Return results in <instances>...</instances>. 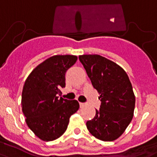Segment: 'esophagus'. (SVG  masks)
I'll use <instances>...</instances> for the list:
<instances>
[{
  "label": "esophagus",
  "instance_id": "esophagus-1",
  "mask_svg": "<svg viewBox=\"0 0 157 157\" xmlns=\"http://www.w3.org/2000/svg\"><path fill=\"white\" fill-rule=\"evenodd\" d=\"M86 103H80V107H85V106H86Z\"/></svg>",
  "mask_w": 157,
  "mask_h": 157
}]
</instances>
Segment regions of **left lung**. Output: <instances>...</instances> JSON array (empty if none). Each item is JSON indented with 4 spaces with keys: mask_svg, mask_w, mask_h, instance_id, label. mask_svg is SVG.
Instances as JSON below:
<instances>
[{
    "mask_svg": "<svg viewBox=\"0 0 157 157\" xmlns=\"http://www.w3.org/2000/svg\"><path fill=\"white\" fill-rule=\"evenodd\" d=\"M94 88L100 94L99 110L86 122L88 131L103 141H112L125 132L133 116L135 95L121 66L98 54L79 56Z\"/></svg>",
    "mask_w": 157,
    "mask_h": 157,
    "instance_id": "left-lung-1",
    "label": "left lung"
}]
</instances>
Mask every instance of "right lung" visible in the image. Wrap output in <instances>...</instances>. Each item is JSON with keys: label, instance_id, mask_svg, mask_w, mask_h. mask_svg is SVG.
<instances>
[{"label": "right lung", "instance_id": "1", "mask_svg": "<svg viewBox=\"0 0 157 157\" xmlns=\"http://www.w3.org/2000/svg\"><path fill=\"white\" fill-rule=\"evenodd\" d=\"M77 60L75 55H54L31 71L22 92V111L26 123L39 139L51 141L65 132L72 114L78 111L77 100L58 96L65 87V75Z\"/></svg>", "mask_w": 157, "mask_h": 157}]
</instances>
